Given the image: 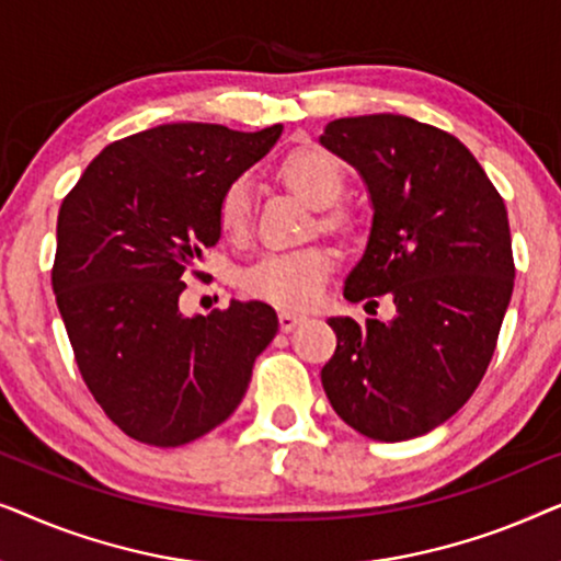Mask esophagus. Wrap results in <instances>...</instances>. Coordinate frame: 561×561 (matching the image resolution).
I'll use <instances>...</instances> for the list:
<instances>
[{
  "instance_id": "34e87169",
  "label": "esophagus",
  "mask_w": 561,
  "mask_h": 561,
  "mask_svg": "<svg viewBox=\"0 0 561 561\" xmlns=\"http://www.w3.org/2000/svg\"><path fill=\"white\" fill-rule=\"evenodd\" d=\"M278 324H280V332H294L298 324H304V317H296V313H288V311H280L278 313Z\"/></svg>"
}]
</instances>
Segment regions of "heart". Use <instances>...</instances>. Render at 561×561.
I'll use <instances>...</instances> for the list:
<instances>
[{
    "label": "heart",
    "mask_w": 561,
    "mask_h": 561,
    "mask_svg": "<svg viewBox=\"0 0 561 561\" xmlns=\"http://www.w3.org/2000/svg\"><path fill=\"white\" fill-rule=\"evenodd\" d=\"M280 179L313 209H329L344 194V168L332 152L321 148H298L286 156L280 163ZM250 211V183L237 179L219 198V229L227 237H242L248 232ZM332 267L334 257L324 248L267 252L244 267L240 286L248 296L280 309H309L319 301Z\"/></svg>",
    "instance_id": "obj_1"
}]
</instances>
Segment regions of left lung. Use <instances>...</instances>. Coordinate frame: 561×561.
<instances>
[{
  "instance_id": "8db88e82",
  "label": "left lung",
  "mask_w": 561,
  "mask_h": 561,
  "mask_svg": "<svg viewBox=\"0 0 561 561\" xmlns=\"http://www.w3.org/2000/svg\"><path fill=\"white\" fill-rule=\"evenodd\" d=\"M363 179L373 206L352 304L393 298V319L332 317L321 386L344 424L378 442L432 432L470 401L511 304L501 194L455 135L403 114L334 119L319 137Z\"/></svg>"
}]
</instances>
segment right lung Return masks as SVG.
I'll return each instance as SVG.
<instances>
[{
    "instance_id": "right-lung-1",
    "label": "right lung",
    "mask_w": 561,
    "mask_h": 561,
    "mask_svg": "<svg viewBox=\"0 0 561 561\" xmlns=\"http://www.w3.org/2000/svg\"><path fill=\"white\" fill-rule=\"evenodd\" d=\"M283 133L173 122L112 142L64 198L53 294L91 396L127 436L181 447L232 416L278 332L263 301L186 317L219 198Z\"/></svg>"
}]
</instances>
